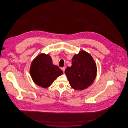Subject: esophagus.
<instances>
[{
    "label": "esophagus",
    "mask_w": 128,
    "mask_h": 128,
    "mask_svg": "<svg viewBox=\"0 0 128 128\" xmlns=\"http://www.w3.org/2000/svg\"><path fill=\"white\" fill-rule=\"evenodd\" d=\"M65 68H65V67H63V68H61V70H63V72H65Z\"/></svg>",
    "instance_id": "34e87169"
}]
</instances>
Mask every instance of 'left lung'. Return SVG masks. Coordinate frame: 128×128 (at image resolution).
<instances>
[{
  "mask_svg": "<svg viewBox=\"0 0 128 128\" xmlns=\"http://www.w3.org/2000/svg\"><path fill=\"white\" fill-rule=\"evenodd\" d=\"M97 72L96 62L91 55L82 50L74 55L72 66L67 67L65 72L71 87L76 90H82L92 85Z\"/></svg>",
  "mask_w": 128,
  "mask_h": 128,
  "instance_id": "left-lung-1",
  "label": "left lung"
}]
</instances>
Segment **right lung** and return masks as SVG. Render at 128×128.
<instances>
[{
	"mask_svg": "<svg viewBox=\"0 0 128 128\" xmlns=\"http://www.w3.org/2000/svg\"><path fill=\"white\" fill-rule=\"evenodd\" d=\"M30 73L36 84L46 88L63 74V71L58 66L53 65L49 55L42 53L32 62Z\"/></svg>",
	"mask_w": 128,
	"mask_h": 128,
	"instance_id": "obj_1",
	"label": "right lung"
}]
</instances>
